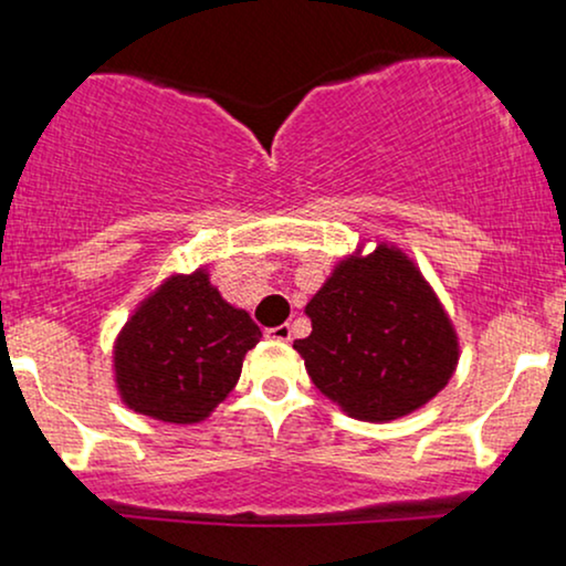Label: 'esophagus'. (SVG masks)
<instances>
[{
    "instance_id": "esophagus-1",
    "label": "esophagus",
    "mask_w": 566,
    "mask_h": 566,
    "mask_svg": "<svg viewBox=\"0 0 566 566\" xmlns=\"http://www.w3.org/2000/svg\"><path fill=\"white\" fill-rule=\"evenodd\" d=\"M265 337H269V340L287 343L290 337H292V329H290V324H279V327H269V329H265Z\"/></svg>"
}]
</instances>
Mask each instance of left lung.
I'll return each instance as SVG.
<instances>
[{
	"label": "left lung",
	"instance_id": "1",
	"mask_svg": "<svg viewBox=\"0 0 566 566\" xmlns=\"http://www.w3.org/2000/svg\"><path fill=\"white\" fill-rule=\"evenodd\" d=\"M369 242V239H367ZM311 335L292 343L314 386L348 418L391 423L452 380L458 329L418 263L394 242L343 255L305 303Z\"/></svg>",
	"mask_w": 566,
	"mask_h": 566
}]
</instances>
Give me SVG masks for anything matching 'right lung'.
<instances>
[{
    "label": "right lung",
    "mask_w": 566,
    "mask_h": 566,
    "mask_svg": "<svg viewBox=\"0 0 566 566\" xmlns=\"http://www.w3.org/2000/svg\"><path fill=\"white\" fill-rule=\"evenodd\" d=\"M261 337L250 314L220 295L207 265L170 274L116 335V394L127 409L161 423H201L233 391L247 350Z\"/></svg>",
    "instance_id": "obj_1"
}]
</instances>
